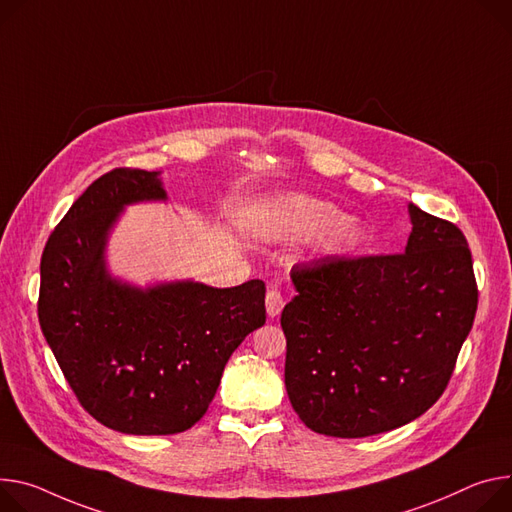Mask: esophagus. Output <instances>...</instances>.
<instances>
[{"label": "esophagus", "instance_id": "esophagus-1", "mask_svg": "<svg viewBox=\"0 0 512 512\" xmlns=\"http://www.w3.org/2000/svg\"><path fill=\"white\" fill-rule=\"evenodd\" d=\"M284 304H286V300H284L282 292L271 286V288L267 290V296H265V308H267V314H269L271 318H275L277 314H280V312L284 310Z\"/></svg>", "mask_w": 512, "mask_h": 512}]
</instances>
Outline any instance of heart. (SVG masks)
<instances>
[{
    "instance_id": "b5f03b06",
    "label": "heart",
    "mask_w": 512,
    "mask_h": 512,
    "mask_svg": "<svg viewBox=\"0 0 512 512\" xmlns=\"http://www.w3.org/2000/svg\"><path fill=\"white\" fill-rule=\"evenodd\" d=\"M273 226L288 239L320 237V251L329 257L345 255L363 243V224L339 206L310 196H286L275 204Z\"/></svg>"
}]
</instances>
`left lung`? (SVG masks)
<instances>
[{"mask_svg":"<svg viewBox=\"0 0 512 512\" xmlns=\"http://www.w3.org/2000/svg\"><path fill=\"white\" fill-rule=\"evenodd\" d=\"M408 212L404 253L292 267L286 390L314 433L359 439L414 421L445 392L472 331L478 286L466 237L414 204Z\"/></svg>","mask_w":512,"mask_h":512,"instance_id":"left-lung-1","label":"left lung"}]
</instances>
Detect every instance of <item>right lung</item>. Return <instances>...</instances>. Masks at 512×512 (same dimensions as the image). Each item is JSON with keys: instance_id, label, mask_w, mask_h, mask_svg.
Listing matches in <instances>:
<instances>
[{"instance_id": "obj_1", "label": "right lung", "mask_w": 512, "mask_h": 512, "mask_svg": "<svg viewBox=\"0 0 512 512\" xmlns=\"http://www.w3.org/2000/svg\"><path fill=\"white\" fill-rule=\"evenodd\" d=\"M167 200L159 171L120 167L75 200L40 259L38 320L81 406L126 435H173L206 414L228 357L265 324V284L136 288L106 267L128 204Z\"/></svg>"}]
</instances>
